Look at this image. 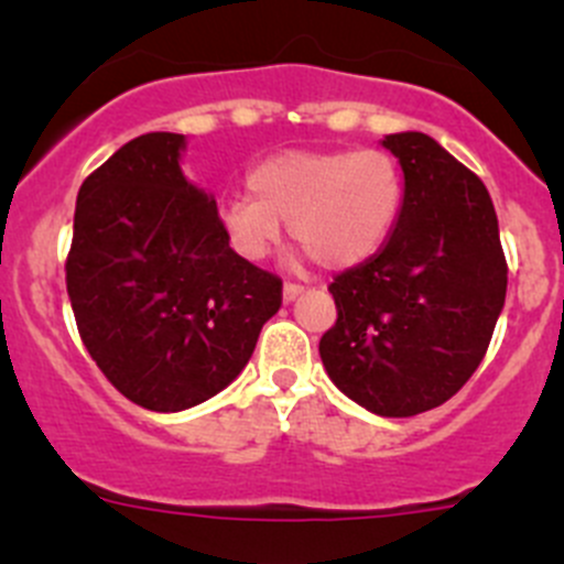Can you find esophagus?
Returning a JSON list of instances; mask_svg holds the SVG:
<instances>
[{
	"mask_svg": "<svg viewBox=\"0 0 564 564\" xmlns=\"http://www.w3.org/2000/svg\"><path fill=\"white\" fill-rule=\"evenodd\" d=\"M303 292H305V286H300V283H286V286H283V300H286V303H292V300H297Z\"/></svg>",
	"mask_w": 564,
	"mask_h": 564,
	"instance_id": "esophagus-1",
	"label": "esophagus"
}]
</instances>
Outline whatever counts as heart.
<instances>
[{"instance_id": "heart-1", "label": "heart", "mask_w": 564, "mask_h": 564, "mask_svg": "<svg viewBox=\"0 0 564 564\" xmlns=\"http://www.w3.org/2000/svg\"><path fill=\"white\" fill-rule=\"evenodd\" d=\"M248 193L220 207L224 240L240 259H264L286 220L316 264L346 270L390 240L406 180L388 150H292L250 169Z\"/></svg>"}]
</instances>
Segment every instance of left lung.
I'll use <instances>...</instances> for the list:
<instances>
[{
  "mask_svg": "<svg viewBox=\"0 0 564 564\" xmlns=\"http://www.w3.org/2000/svg\"><path fill=\"white\" fill-rule=\"evenodd\" d=\"M406 180L377 256L335 275L338 318L318 340L335 388L382 417L442 406L469 382L508 292V261L480 176L425 133L384 135Z\"/></svg>",
  "mask_w": 564,
  "mask_h": 564,
  "instance_id": "1",
  "label": "left lung"
}]
</instances>
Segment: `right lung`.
I'll use <instances>...</instances> for the list:
<instances>
[{"mask_svg":"<svg viewBox=\"0 0 564 564\" xmlns=\"http://www.w3.org/2000/svg\"><path fill=\"white\" fill-rule=\"evenodd\" d=\"M185 135L147 133L84 180L67 294L84 346L128 401L182 412L240 377L283 281L224 240L218 204L185 180Z\"/></svg>","mask_w":564,"mask_h":564,"instance_id":"right-lung-1","label":"right lung"}]
</instances>
